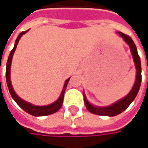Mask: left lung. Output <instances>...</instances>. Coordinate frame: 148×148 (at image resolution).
I'll use <instances>...</instances> for the list:
<instances>
[{"label":"left lung","mask_w":148,"mask_h":148,"mask_svg":"<svg viewBox=\"0 0 148 148\" xmlns=\"http://www.w3.org/2000/svg\"><path fill=\"white\" fill-rule=\"evenodd\" d=\"M119 35L124 39V41L130 45V50L131 53L133 55L134 62L136 67V79L134 82L133 88L131 89V91L130 92V93L123 98V99L117 101L116 103L111 104L110 106L108 107H95L93 105H92L89 103L86 97L84 96V102L86 106V109L88 110V111H90L91 113L96 114V115H99V116H116L120 113H122L123 111H124L130 103H132L134 99H135L140 86V83H141V66H140V56L138 55L137 52V49L136 46L134 45V41L131 39V38L123 32H118Z\"/></svg>","instance_id":"obj_1"}]
</instances>
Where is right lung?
Here are the masks:
<instances>
[{
    "mask_svg": "<svg viewBox=\"0 0 148 148\" xmlns=\"http://www.w3.org/2000/svg\"><path fill=\"white\" fill-rule=\"evenodd\" d=\"M28 31H25V32H22L21 33H19V35L18 36L16 41H15V45L14 49L11 50L10 52V55L8 56V62H7V69H6V80H7V84H8V90H9V92L12 96V98L14 99V101L16 103H18V106H20L25 112L34 116H47V115H50V114H53L55 112H56L57 110H60V108L62 107V102H63V97H64V92H65V90H66V87H67V85H68V82L69 80V79H68L66 81H65V84H64V86H63V89H62V92L59 97V99L55 102V103H51V104H49V105H45V106H36V105H33V104H31V103H27L24 100H22L21 99H19L17 94L14 92V89H13V86L11 85V80H10V67H11V62H12V58H13V56H14V53L15 49H16V47L20 39V38L25 33L27 32Z\"/></svg>",
    "mask_w": 148,
    "mask_h": 148,
    "instance_id": "1",
    "label": "right lung"
}]
</instances>
